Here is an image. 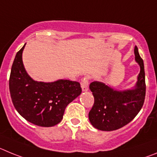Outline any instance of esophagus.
<instances>
[{
    "label": "esophagus",
    "instance_id": "esophagus-1",
    "mask_svg": "<svg viewBox=\"0 0 157 157\" xmlns=\"http://www.w3.org/2000/svg\"><path fill=\"white\" fill-rule=\"evenodd\" d=\"M81 88L83 91H87L88 90V80H87V77H85L82 81Z\"/></svg>",
    "mask_w": 157,
    "mask_h": 157
}]
</instances>
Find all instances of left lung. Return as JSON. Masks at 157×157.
Instances as JSON below:
<instances>
[{"mask_svg": "<svg viewBox=\"0 0 157 157\" xmlns=\"http://www.w3.org/2000/svg\"><path fill=\"white\" fill-rule=\"evenodd\" d=\"M135 56V61L140 66V73L133 88L119 91L98 81L92 82L89 86L94 102L88 117L96 129L110 131L123 128L142 109L145 96V70L143 60L136 46Z\"/></svg>", "mask_w": 157, "mask_h": 157, "instance_id": "obj_1", "label": "left lung"}]
</instances>
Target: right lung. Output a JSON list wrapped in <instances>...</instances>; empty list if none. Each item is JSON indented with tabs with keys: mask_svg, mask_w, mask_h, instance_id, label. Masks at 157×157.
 I'll return each instance as SVG.
<instances>
[{
	"mask_svg": "<svg viewBox=\"0 0 157 157\" xmlns=\"http://www.w3.org/2000/svg\"><path fill=\"white\" fill-rule=\"evenodd\" d=\"M23 47L17 52L11 70L9 90L15 109L24 119L40 127L55 126L63 120L66 107L81 94L77 81H36L22 63Z\"/></svg>",
	"mask_w": 157,
	"mask_h": 157,
	"instance_id": "obj_1",
	"label": "right lung"
}]
</instances>
